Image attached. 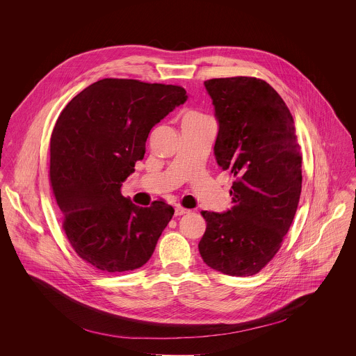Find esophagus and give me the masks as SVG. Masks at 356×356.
Returning a JSON list of instances; mask_svg holds the SVG:
<instances>
[{
    "mask_svg": "<svg viewBox=\"0 0 356 356\" xmlns=\"http://www.w3.org/2000/svg\"><path fill=\"white\" fill-rule=\"evenodd\" d=\"M191 211L189 209H186V208H184V207H181V205H177L175 207V215L178 216V215H185V213H189Z\"/></svg>",
    "mask_w": 356,
    "mask_h": 356,
    "instance_id": "34e87169",
    "label": "esophagus"
}]
</instances>
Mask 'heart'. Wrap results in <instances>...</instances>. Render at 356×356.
Listing matches in <instances>:
<instances>
[{
	"label": "heart",
	"mask_w": 356,
	"mask_h": 356,
	"mask_svg": "<svg viewBox=\"0 0 356 356\" xmlns=\"http://www.w3.org/2000/svg\"><path fill=\"white\" fill-rule=\"evenodd\" d=\"M193 116H197V115H196V113H188L184 119H191V118H193Z\"/></svg>",
	"instance_id": "obj_1"
}]
</instances>
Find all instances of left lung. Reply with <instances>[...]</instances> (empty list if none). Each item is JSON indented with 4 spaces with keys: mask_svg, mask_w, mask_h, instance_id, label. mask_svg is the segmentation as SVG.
I'll list each match as a JSON object with an SVG mask.
<instances>
[{
    "mask_svg": "<svg viewBox=\"0 0 356 356\" xmlns=\"http://www.w3.org/2000/svg\"><path fill=\"white\" fill-rule=\"evenodd\" d=\"M215 109L213 154L236 178L225 212L202 211L199 251L211 268L233 277L259 273L278 252L302 192V156L293 118L264 81L236 76L204 82Z\"/></svg>",
    "mask_w": 356,
    "mask_h": 356,
    "instance_id": "obj_1",
    "label": "left lung"
}]
</instances>
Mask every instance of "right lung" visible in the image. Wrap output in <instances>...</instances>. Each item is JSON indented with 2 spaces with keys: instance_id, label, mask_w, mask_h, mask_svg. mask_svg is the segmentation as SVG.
I'll list each match as a JSON object with an SVG mask.
<instances>
[{
  "instance_id": "add662e5",
  "label": "right lung",
  "mask_w": 356,
  "mask_h": 356,
  "mask_svg": "<svg viewBox=\"0 0 356 356\" xmlns=\"http://www.w3.org/2000/svg\"><path fill=\"white\" fill-rule=\"evenodd\" d=\"M186 100L181 86L106 78L60 113L51 138L53 195L68 241L93 267L123 273L151 259L174 208L138 207L122 196V184L144 159L153 126Z\"/></svg>"
}]
</instances>
